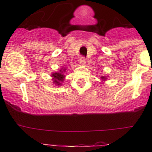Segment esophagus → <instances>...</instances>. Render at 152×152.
Listing matches in <instances>:
<instances>
[{
	"label": "esophagus",
	"mask_w": 152,
	"mask_h": 152,
	"mask_svg": "<svg viewBox=\"0 0 152 152\" xmlns=\"http://www.w3.org/2000/svg\"><path fill=\"white\" fill-rule=\"evenodd\" d=\"M85 63H86V59L83 57H82L80 59V64L81 65H84Z\"/></svg>",
	"instance_id": "esophagus-1"
}]
</instances>
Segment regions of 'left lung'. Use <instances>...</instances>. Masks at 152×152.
Listing matches in <instances>:
<instances>
[{
  "instance_id": "1",
  "label": "left lung",
  "mask_w": 152,
  "mask_h": 152,
  "mask_svg": "<svg viewBox=\"0 0 152 152\" xmlns=\"http://www.w3.org/2000/svg\"><path fill=\"white\" fill-rule=\"evenodd\" d=\"M101 80H103V81L106 80V76H102Z\"/></svg>"
}]
</instances>
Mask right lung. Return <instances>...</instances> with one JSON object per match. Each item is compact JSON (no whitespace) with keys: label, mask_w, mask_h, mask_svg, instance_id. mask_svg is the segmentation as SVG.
Segmentation results:
<instances>
[{"label":"right lung","mask_w":152,"mask_h":152,"mask_svg":"<svg viewBox=\"0 0 152 152\" xmlns=\"http://www.w3.org/2000/svg\"><path fill=\"white\" fill-rule=\"evenodd\" d=\"M66 69H61L59 72H53L52 73L51 76L53 77V83L56 85H61V82L64 81V72H65Z\"/></svg>","instance_id":"add662e5"}]
</instances>
